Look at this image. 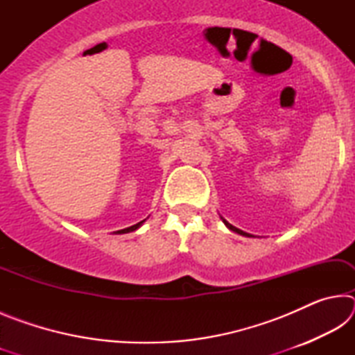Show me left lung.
Returning a JSON list of instances; mask_svg holds the SVG:
<instances>
[{
    "label": "left lung",
    "instance_id": "8db88e82",
    "mask_svg": "<svg viewBox=\"0 0 355 355\" xmlns=\"http://www.w3.org/2000/svg\"><path fill=\"white\" fill-rule=\"evenodd\" d=\"M222 220H224V224H225V225H227L228 228H230V230H232V232H236V233H238V235H243V236H249V238L252 236V235H249V233H245V232H243V230H239V228H236V227H233L232 224H228V222H227L225 219H222Z\"/></svg>",
    "mask_w": 355,
    "mask_h": 355
}]
</instances>
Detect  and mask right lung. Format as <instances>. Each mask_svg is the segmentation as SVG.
I'll use <instances>...</instances> for the list:
<instances>
[{"label":"right lung","mask_w":355,"mask_h":355,"mask_svg":"<svg viewBox=\"0 0 355 355\" xmlns=\"http://www.w3.org/2000/svg\"><path fill=\"white\" fill-rule=\"evenodd\" d=\"M142 222H144V220H141V222H137V224H135V225H131V227H128V228H123V230H117L116 233H117V235H119V233H120V235H122V233H128V232H133V230H136V228H139V227H141V224H142Z\"/></svg>","instance_id":"right-lung-1"}]
</instances>
